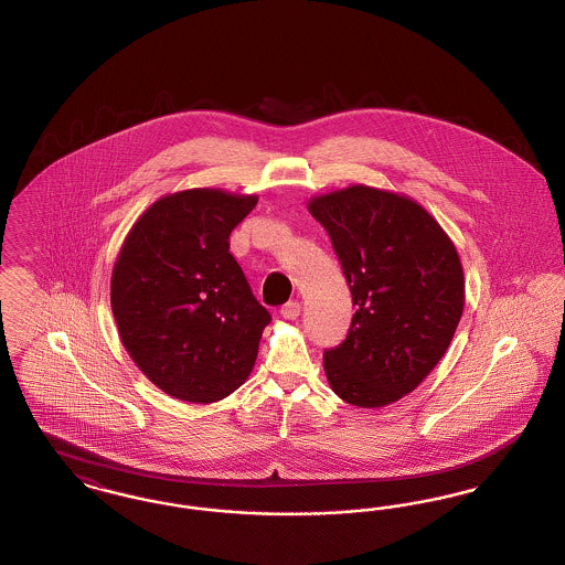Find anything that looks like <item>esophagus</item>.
I'll use <instances>...</instances> for the list:
<instances>
[{
  "label": "esophagus",
  "instance_id": "esophagus-1",
  "mask_svg": "<svg viewBox=\"0 0 565 565\" xmlns=\"http://www.w3.org/2000/svg\"><path fill=\"white\" fill-rule=\"evenodd\" d=\"M300 302L298 300H290V302H286L284 307H281V316L286 318V320H296L298 316H300Z\"/></svg>",
  "mask_w": 565,
  "mask_h": 565
}]
</instances>
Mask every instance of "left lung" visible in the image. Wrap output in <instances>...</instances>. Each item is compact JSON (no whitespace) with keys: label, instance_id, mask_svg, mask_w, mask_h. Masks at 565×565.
I'll return each instance as SVG.
<instances>
[{"label":"left lung","instance_id":"8db88e82","mask_svg":"<svg viewBox=\"0 0 565 565\" xmlns=\"http://www.w3.org/2000/svg\"><path fill=\"white\" fill-rule=\"evenodd\" d=\"M330 235L355 313L348 339L323 351L332 392L379 408L411 394L440 362L463 311L456 245L417 201L355 184L309 201Z\"/></svg>","mask_w":565,"mask_h":565}]
</instances>
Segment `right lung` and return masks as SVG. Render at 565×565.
<instances>
[{"label": "right lung", "instance_id": "1", "mask_svg": "<svg viewBox=\"0 0 565 565\" xmlns=\"http://www.w3.org/2000/svg\"><path fill=\"white\" fill-rule=\"evenodd\" d=\"M256 194L190 189L152 203L111 269V313L137 369L164 394L217 403L252 373L269 311L228 252Z\"/></svg>", "mask_w": 565, "mask_h": 565}]
</instances>
